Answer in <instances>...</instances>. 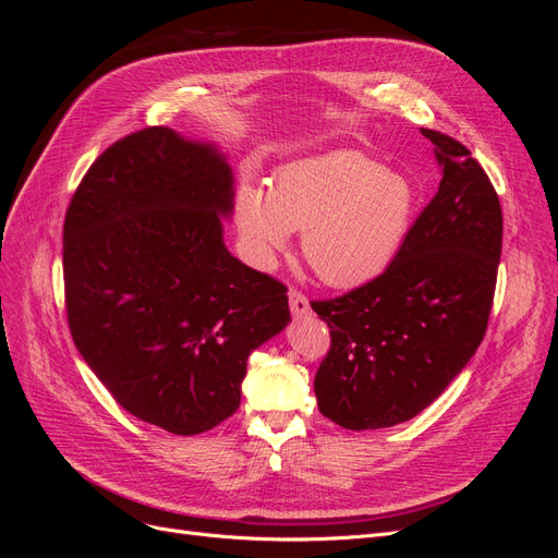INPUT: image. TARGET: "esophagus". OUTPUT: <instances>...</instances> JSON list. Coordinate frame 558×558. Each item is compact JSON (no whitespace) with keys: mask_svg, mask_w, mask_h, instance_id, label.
<instances>
[{"mask_svg":"<svg viewBox=\"0 0 558 558\" xmlns=\"http://www.w3.org/2000/svg\"><path fill=\"white\" fill-rule=\"evenodd\" d=\"M289 305H291L293 316H307L312 312L310 310V300L302 295L300 291H295V289L289 291Z\"/></svg>","mask_w":558,"mask_h":558,"instance_id":"obj_1","label":"esophagus"}]
</instances>
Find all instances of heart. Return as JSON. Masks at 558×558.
I'll return each mask as SVG.
<instances>
[{"label":"heart","mask_w":558,"mask_h":558,"mask_svg":"<svg viewBox=\"0 0 558 558\" xmlns=\"http://www.w3.org/2000/svg\"><path fill=\"white\" fill-rule=\"evenodd\" d=\"M414 209L410 183L356 150L281 170L269 191L244 183L234 216L246 248L258 265L302 230V256L332 289H353L388 267L408 234Z\"/></svg>","instance_id":"heart-1"}]
</instances>
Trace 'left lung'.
Wrapping results in <instances>:
<instances>
[{
    "label": "left lung",
    "instance_id": "8db88e82",
    "mask_svg": "<svg viewBox=\"0 0 558 558\" xmlns=\"http://www.w3.org/2000/svg\"><path fill=\"white\" fill-rule=\"evenodd\" d=\"M433 142L442 181L379 277L312 310L330 328L314 379L318 410L349 430L424 412L475 356L492 314L502 246L496 189L449 134Z\"/></svg>",
    "mask_w": 558,
    "mask_h": 558
}]
</instances>
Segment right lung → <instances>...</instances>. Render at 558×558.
<instances>
[{
    "label": "right lung",
    "instance_id": "obj_1",
    "mask_svg": "<svg viewBox=\"0 0 558 558\" xmlns=\"http://www.w3.org/2000/svg\"><path fill=\"white\" fill-rule=\"evenodd\" d=\"M232 170L211 144L144 128L99 156L64 216V305L113 400L174 435L240 408L246 359L291 320L286 286L223 244Z\"/></svg>",
    "mask_w": 558,
    "mask_h": 558
}]
</instances>
